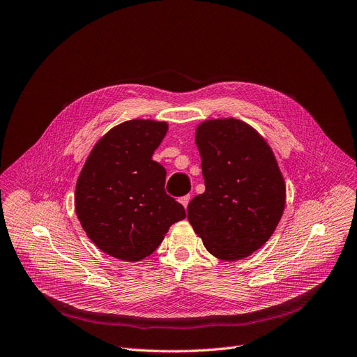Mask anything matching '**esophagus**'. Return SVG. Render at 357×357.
I'll use <instances>...</instances> for the list:
<instances>
[{
  "label": "esophagus",
  "mask_w": 357,
  "mask_h": 357,
  "mask_svg": "<svg viewBox=\"0 0 357 357\" xmlns=\"http://www.w3.org/2000/svg\"><path fill=\"white\" fill-rule=\"evenodd\" d=\"M190 199H191V195H183V197H181V204L187 208L188 207V203H190Z\"/></svg>",
  "instance_id": "esophagus-1"
}]
</instances>
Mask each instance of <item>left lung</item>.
<instances>
[{
  "label": "left lung",
  "instance_id": "1",
  "mask_svg": "<svg viewBox=\"0 0 357 357\" xmlns=\"http://www.w3.org/2000/svg\"><path fill=\"white\" fill-rule=\"evenodd\" d=\"M206 183L188 204V220L207 251L225 261L251 255L282 219L286 187L277 160L252 127L227 118L197 128Z\"/></svg>",
  "mask_w": 357,
  "mask_h": 357
}]
</instances>
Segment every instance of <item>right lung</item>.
<instances>
[{
    "label": "right lung",
    "instance_id": "add662e5",
    "mask_svg": "<svg viewBox=\"0 0 357 357\" xmlns=\"http://www.w3.org/2000/svg\"><path fill=\"white\" fill-rule=\"evenodd\" d=\"M166 122L132 119L93 147L75 185V213L93 243L122 261H140L162 243L185 208L166 194V169L151 159Z\"/></svg>",
    "mask_w": 357,
    "mask_h": 357
}]
</instances>
